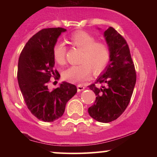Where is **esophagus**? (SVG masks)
I'll return each instance as SVG.
<instances>
[{"mask_svg": "<svg viewBox=\"0 0 157 157\" xmlns=\"http://www.w3.org/2000/svg\"><path fill=\"white\" fill-rule=\"evenodd\" d=\"M77 91H83L85 89V87L83 86H82V85H78V86H77Z\"/></svg>", "mask_w": 157, "mask_h": 157, "instance_id": "obj_1", "label": "esophagus"}]
</instances>
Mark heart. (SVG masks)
I'll return each mask as SVG.
<instances>
[{"instance_id":"obj_1","label":"heart","mask_w":157,"mask_h":157,"mask_svg":"<svg viewBox=\"0 0 157 157\" xmlns=\"http://www.w3.org/2000/svg\"><path fill=\"white\" fill-rule=\"evenodd\" d=\"M70 44L82 51L81 64L68 67L63 72V77L68 82L77 83L86 80L91 70L98 74L105 68L109 60L110 52L105 43L97 42L94 36L86 32H77L68 38ZM66 47L63 43H57L53 48V57L56 63L63 65L66 62Z\"/></svg>"}]
</instances>
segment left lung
Segmentation results:
<instances>
[{"mask_svg": "<svg viewBox=\"0 0 157 157\" xmlns=\"http://www.w3.org/2000/svg\"><path fill=\"white\" fill-rule=\"evenodd\" d=\"M110 52L109 62L96 82L89 86L96 100L89 109L90 116L100 122L117 120L130 102L136 75L128 45L121 35L110 26L104 32Z\"/></svg>", "mask_w": 157, "mask_h": 157, "instance_id": "left-lung-1", "label": "left lung"}]
</instances>
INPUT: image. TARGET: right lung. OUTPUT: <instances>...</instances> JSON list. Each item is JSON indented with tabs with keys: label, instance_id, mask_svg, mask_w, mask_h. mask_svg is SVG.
Here are the masks:
<instances>
[{
	"label": "right lung",
	"instance_id": "right-lung-1",
	"mask_svg": "<svg viewBox=\"0 0 157 157\" xmlns=\"http://www.w3.org/2000/svg\"><path fill=\"white\" fill-rule=\"evenodd\" d=\"M63 28L44 29L29 40L20 55L17 81L29 110L38 120L53 122L61 117L67 102L77 93L75 85L63 82L50 91L48 82L58 79L53 48Z\"/></svg>",
	"mask_w": 157,
	"mask_h": 157
}]
</instances>
